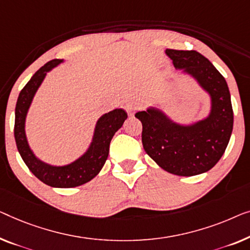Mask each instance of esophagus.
Wrapping results in <instances>:
<instances>
[{"instance_id":"esophagus-1","label":"esophagus","mask_w":250,"mask_h":250,"mask_svg":"<svg viewBox=\"0 0 250 250\" xmlns=\"http://www.w3.org/2000/svg\"><path fill=\"white\" fill-rule=\"evenodd\" d=\"M124 108H125V110L127 111V114L131 115V116H132V115L135 113L137 109H139L140 104H137V103H135V101H128V103L125 104Z\"/></svg>"}]
</instances>
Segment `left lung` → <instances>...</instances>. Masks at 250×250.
Returning <instances> with one entry per match:
<instances>
[{"label":"left lung","mask_w":250,"mask_h":250,"mask_svg":"<svg viewBox=\"0 0 250 250\" xmlns=\"http://www.w3.org/2000/svg\"><path fill=\"white\" fill-rule=\"evenodd\" d=\"M176 70L193 78L209 96L205 118L180 124L155 107L139 111L144 150L159 167L177 176L208 171L226 151L233 127V111L226 79L209 61L195 50L166 49Z\"/></svg>","instance_id":"left-lung-1"}]
</instances>
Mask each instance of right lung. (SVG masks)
Listing matches in <instances>:
<instances>
[{"instance_id": "right-lung-1", "label": "right lung", "mask_w": 250, "mask_h": 250, "mask_svg": "<svg viewBox=\"0 0 250 250\" xmlns=\"http://www.w3.org/2000/svg\"><path fill=\"white\" fill-rule=\"evenodd\" d=\"M63 62L64 60H53L46 63L32 75V78L20 91L16 104L14 139H16L18 151L24 164L41 182L50 187L71 188L90 182L100 172L109 154L110 141L115 133L124 124L127 114L122 108L104 114L97 121L92 141L88 150L71 164L53 166L36 157L34 151L29 146L26 135L28 110L47 73Z\"/></svg>"}]
</instances>
